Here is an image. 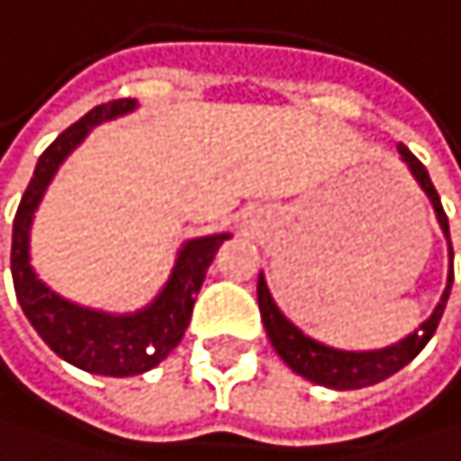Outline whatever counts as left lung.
Listing matches in <instances>:
<instances>
[{
    "label": "left lung",
    "instance_id": "8db88e82",
    "mask_svg": "<svg viewBox=\"0 0 461 461\" xmlns=\"http://www.w3.org/2000/svg\"><path fill=\"white\" fill-rule=\"evenodd\" d=\"M397 153H401V162L409 167V173L414 176L420 190L426 193V198L431 201L437 223H439L442 235L447 240V283H445V291H442V296L437 302V308L431 311V316L422 321L414 333L403 336L401 341H394L389 347H381V349H339V347L316 341L305 330H299V327L274 302V296L268 291V283H266V274L260 271L258 305H260L266 336H268L271 347L276 349V356H280L296 375H302V378L311 381V384L347 392V389H364V386L386 381L389 375L401 372L420 353V349L431 341L437 324L442 319L445 302H447V296H451V285H454V249H451V232H447V218H445V210H442V203H439V195H437V190L431 185L429 170L417 162V156L406 145H397Z\"/></svg>",
    "mask_w": 461,
    "mask_h": 461
}]
</instances>
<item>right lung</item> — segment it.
I'll return each instance as SVG.
<instances>
[{
  "instance_id": "right-lung-1",
  "label": "right lung",
  "mask_w": 461,
  "mask_h": 461,
  "mask_svg": "<svg viewBox=\"0 0 461 461\" xmlns=\"http://www.w3.org/2000/svg\"><path fill=\"white\" fill-rule=\"evenodd\" d=\"M137 100H112L97 105L86 117L69 125L41 153L22 195L19 212L14 218V249H10L14 288L35 333L44 339V344L58 358H64L67 364L83 372L108 375V378L142 375L173 353L190 324L195 294L203 285V276H207V268L215 260V251L223 240L232 238L229 232H218L181 243L167 283L145 308L134 313H112L77 305V302L52 291L35 274L30 263V232L39 203L47 187L52 185L55 173L69 159V153L92 134L95 125L137 112Z\"/></svg>"
}]
</instances>
